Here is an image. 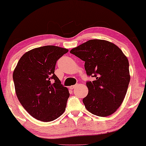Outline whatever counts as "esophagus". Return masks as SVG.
Returning <instances> with one entry per match:
<instances>
[{
  "mask_svg": "<svg viewBox=\"0 0 146 146\" xmlns=\"http://www.w3.org/2000/svg\"><path fill=\"white\" fill-rule=\"evenodd\" d=\"M75 87H76V85H72L70 87V89L73 90L74 89H75Z\"/></svg>",
  "mask_w": 146,
  "mask_h": 146,
  "instance_id": "esophagus-1",
  "label": "esophagus"
}]
</instances>
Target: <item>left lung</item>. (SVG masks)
Returning a JSON list of instances; mask_svg holds the SVG:
<instances>
[{
    "label": "left lung",
    "instance_id": "1",
    "mask_svg": "<svg viewBox=\"0 0 146 146\" xmlns=\"http://www.w3.org/2000/svg\"><path fill=\"white\" fill-rule=\"evenodd\" d=\"M70 52L85 61L87 75L95 78L86 83L85 108L98 116L113 114L122 104L130 82L127 57L116 45L101 39L88 40Z\"/></svg>",
    "mask_w": 146,
    "mask_h": 146
}]
</instances>
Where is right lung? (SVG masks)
<instances>
[{
    "label": "right lung",
    "mask_w": 146,
    "mask_h": 146,
    "mask_svg": "<svg viewBox=\"0 0 146 146\" xmlns=\"http://www.w3.org/2000/svg\"><path fill=\"white\" fill-rule=\"evenodd\" d=\"M68 52L51 45L36 48L21 57L13 71L19 101L37 120L53 121L65 111L70 94L54 70L57 61Z\"/></svg>",
    "instance_id": "1"
}]
</instances>
